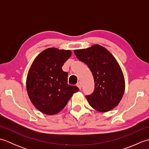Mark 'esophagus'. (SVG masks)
<instances>
[{"mask_svg": "<svg viewBox=\"0 0 149 149\" xmlns=\"http://www.w3.org/2000/svg\"><path fill=\"white\" fill-rule=\"evenodd\" d=\"M77 86L79 88L80 90L81 89V88H82V85H81V82H79V83L77 84Z\"/></svg>", "mask_w": 149, "mask_h": 149, "instance_id": "34e87169", "label": "esophagus"}]
</instances>
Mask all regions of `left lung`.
<instances>
[{"label": "left lung", "instance_id": "obj_1", "mask_svg": "<svg viewBox=\"0 0 149 149\" xmlns=\"http://www.w3.org/2000/svg\"><path fill=\"white\" fill-rule=\"evenodd\" d=\"M74 52L78 59L88 65L93 76L94 91L86 96L90 105L102 113L115 108L125 91L124 76L115 57L98 44Z\"/></svg>", "mask_w": 149, "mask_h": 149}]
</instances>
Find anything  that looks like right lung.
<instances>
[{
  "mask_svg": "<svg viewBox=\"0 0 149 149\" xmlns=\"http://www.w3.org/2000/svg\"><path fill=\"white\" fill-rule=\"evenodd\" d=\"M72 55L70 50L55 47L44 50L36 56L28 72L26 88L31 102L42 113H59L73 94L79 90L68 84V73L62 66Z\"/></svg>",
  "mask_w": 149,
  "mask_h": 149,
  "instance_id": "obj_1",
  "label": "right lung"
}]
</instances>
